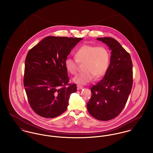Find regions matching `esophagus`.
<instances>
[{
  "label": "esophagus",
  "instance_id": "esophagus-1",
  "mask_svg": "<svg viewBox=\"0 0 153 153\" xmlns=\"http://www.w3.org/2000/svg\"><path fill=\"white\" fill-rule=\"evenodd\" d=\"M84 88L83 87H82V86H80V85H77V89H78V90H80V89H82Z\"/></svg>",
  "mask_w": 153,
  "mask_h": 153
}]
</instances>
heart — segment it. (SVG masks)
Instances as JSON below:
<instances>
[{"label": "heart", "mask_w": 153, "mask_h": 153, "mask_svg": "<svg viewBox=\"0 0 153 153\" xmlns=\"http://www.w3.org/2000/svg\"><path fill=\"white\" fill-rule=\"evenodd\" d=\"M76 59L68 57L65 61L67 71L72 74L77 72L78 62L84 64V71L73 78L74 82L85 85L91 82L94 76L100 78L107 71L110 62V53L104 46L84 45L75 53Z\"/></svg>", "instance_id": "b5f03b06"}]
</instances>
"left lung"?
Instances as JSON below:
<instances>
[{
    "mask_svg": "<svg viewBox=\"0 0 153 153\" xmlns=\"http://www.w3.org/2000/svg\"><path fill=\"white\" fill-rule=\"evenodd\" d=\"M111 51L110 64L102 80L91 88V98L87 105L90 115L100 121L118 116L124 108L132 86L131 56L115 39L98 38Z\"/></svg>",
    "mask_w": 153,
    "mask_h": 153,
    "instance_id": "obj_1",
    "label": "left lung"
}]
</instances>
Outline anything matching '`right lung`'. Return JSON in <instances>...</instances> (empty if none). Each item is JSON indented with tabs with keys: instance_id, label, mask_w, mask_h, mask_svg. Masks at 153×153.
I'll use <instances>...</instances> for the list:
<instances>
[{
	"instance_id": "right-lung-1",
	"label": "right lung",
	"mask_w": 153,
	"mask_h": 153,
	"mask_svg": "<svg viewBox=\"0 0 153 153\" xmlns=\"http://www.w3.org/2000/svg\"><path fill=\"white\" fill-rule=\"evenodd\" d=\"M81 38L48 36L29 51L23 85L32 109L44 118L56 117L66 110L75 84H68L65 59Z\"/></svg>"
}]
</instances>
